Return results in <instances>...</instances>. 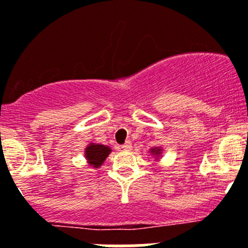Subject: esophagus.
Masks as SVG:
<instances>
[{"mask_svg":"<svg viewBox=\"0 0 248 248\" xmlns=\"http://www.w3.org/2000/svg\"><path fill=\"white\" fill-rule=\"evenodd\" d=\"M131 147H132V145H131V142H126V143L121 145V148L124 151H130Z\"/></svg>","mask_w":248,"mask_h":248,"instance_id":"obj_1","label":"esophagus"}]
</instances>
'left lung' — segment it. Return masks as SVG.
I'll use <instances>...</instances> for the list:
<instances>
[{
    "label": "left lung",
    "instance_id": "left-lung-1",
    "mask_svg": "<svg viewBox=\"0 0 248 248\" xmlns=\"http://www.w3.org/2000/svg\"><path fill=\"white\" fill-rule=\"evenodd\" d=\"M151 154H154V155H160L161 154V150L158 147H156V148H152V151H151Z\"/></svg>",
    "mask_w": 248,
    "mask_h": 248
}]
</instances>
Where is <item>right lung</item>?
<instances>
[{
	"label": "right lung",
	"instance_id": "1",
	"mask_svg": "<svg viewBox=\"0 0 248 248\" xmlns=\"http://www.w3.org/2000/svg\"><path fill=\"white\" fill-rule=\"evenodd\" d=\"M109 152H111V148L107 147V146L91 143V145L87 146V148H86L85 155L88 163L93 166L94 169H97V167H100L102 165L103 161L106 160Z\"/></svg>",
	"mask_w": 248,
	"mask_h": 248
}]
</instances>
